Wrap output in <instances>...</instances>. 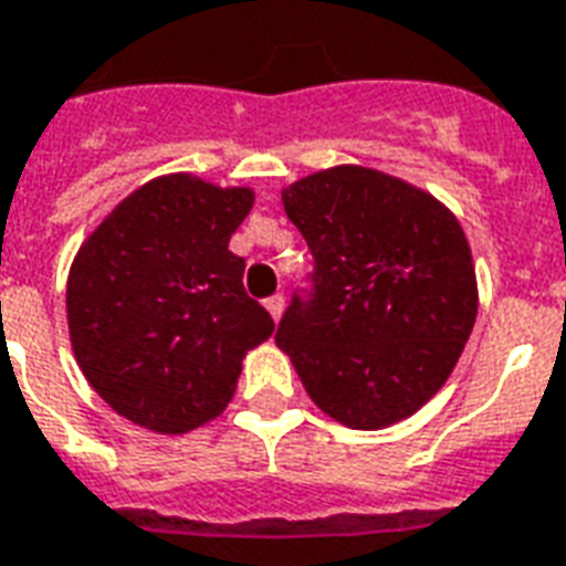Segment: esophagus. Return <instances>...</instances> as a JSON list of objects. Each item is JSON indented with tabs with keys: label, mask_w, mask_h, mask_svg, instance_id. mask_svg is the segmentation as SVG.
Segmentation results:
<instances>
[{
	"label": "esophagus",
	"mask_w": 566,
	"mask_h": 566,
	"mask_svg": "<svg viewBox=\"0 0 566 566\" xmlns=\"http://www.w3.org/2000/svg\"><path fill=\"white\" fill-rule=\"evenodd\" d=\"M266 312L272 315V321H279V317H282V312H284V296L282 294L270 296V300H266Z\"/></svg>",
	"instance_id": "esophagus-1"
}]
</instances>
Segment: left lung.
Wrapping results in <instances>:
<instances>
[{"label":"left lung","instance_id":"1","mask_svg":"<svg viewBox=\"0 0 566 566\" xmlns=\"http://www.w3.org/2000/svg\"><path fill=\"white\" fill-rule=\"evenodd\" d=\"M282 203L315 258L275 333L305 392L350 429L420 411L474 329L462 224L432 195L357 165L300 179Z\"/></svg>","mask_w":566,"mask_h":566}]
</instances>
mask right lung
Returning a JSON list of instances; mask_svg holds the SVG:
<instances>
[{
    "instance_id": "1",
    "label": "right lung",
    "mask_w": 566,
    "mask_h": 566,
    "mask_svg": "<svg viewBox=\"0 0 566 566\" xmlns=\"http://www.w3.org/2000/svg\"><path fill=\"white\" fill-rule=\"evenodd\" d=\"M251 188L188 174L146 182L92 230L69 272V333L92 389L158 434L224 411L242 357L272 336L270 312L242 287L228 249Z\"/></svg>"
}]
</instances>
